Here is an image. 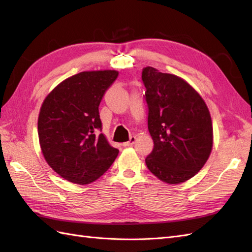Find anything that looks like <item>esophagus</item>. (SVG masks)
<instances>
[{
  "mask_svg": "<svg viewBox=\"0 0 252 252\" xmlns=\"http://www.w3.org/2000/svg\"><path fill=\"white\" fill-rule=\"evenodd\" d=\"M135 136H130V139H129V141L128 142H125V143H123L122 145H123L124 147H129V146H132V145L134 144V142H135Z\"/></svg>",
  "mask_w": 252,
  "mask_h": 252,
  "instance_id": "esophagus-1",
  "label": "esophagus"
}]
</instances>
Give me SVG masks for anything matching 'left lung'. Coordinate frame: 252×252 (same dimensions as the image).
Returning a JSON list of instances; mask_svg holds the SVG:
<instances>
[{
    "label": "left lung",
    "mask_w": 252,
    "mask_h": 252,
    "mask_svg": "<svg viewBox=\"0 0 252 252\" xmlns=\"http://www.w3.org/2000/svg\"><path fill=\"white\" fill-rule=\"evenodd\" d=\"M148 130L154 149L145 158L148 169L168 184L191 179L207 162L213 130L209 110L201 95L183 79L143 68Z\"/></svg>",
    "instance_id": "obj_1"
}]
</instances>
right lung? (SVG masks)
Returning a JSON list of instances; mask_svg holds the SVG:
<instances>
[{
    "mask_svg": "<svg viewBox=\"0 0 252 252\" xmlns=\"http://www.w3.org/2000/svg\"><path fill=\"white\" fill-rule=\"evenodd\" d=\"M116 70L83 71L66 79L45 98L37 120L43 156L63 179L80 185L95 181L118 157L100 133L98 106Z\"/></svg>",
    "mask_w": 252,
    "mask_h": 252,
    "instance_id": "right-lung-1",
    "label": "right lung"
}]
</instances>
